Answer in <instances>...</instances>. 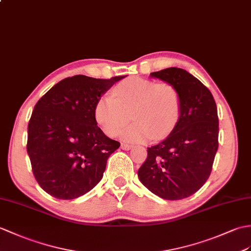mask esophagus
<instances>
[{
    "mask_svg": "<svg viewBox=\"0 0 251 251\" xmlns=\"http://www.w3.org/2000/svg\"><path fill=\"white\" fill-rule=\"evenodd\" d=\"M121 148H122V150L128 151V150H130V149L132 148V145H130V144H127V143H122V144H121Z\"/></svg>",
    "mask_w": 251,
    "mask_h": 251,
    "instance_id": "obj_1",
    "label": "esophagus"
}]
</instances>
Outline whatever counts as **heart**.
Wrapping results in <instances>:
<instances>
[{"instance_id":"obj_1","label":"heart","mask_w":251,"mask_h":251,"mask_svg":"<svg viewBox=\"0 0 251 251\" xmlns=\"http://www.w3.org/2000/svg\"><path fill=\"white\" fill-rule=\"evenodd\" d=\"M182 101L177 89L169 82H154L140 77H129L114 89V97L104 95L94 107L98 126L109 137H115L129 122L123 139L141 142L154 138L164 139L176 128Z\"/></svg>"}]
</instances>
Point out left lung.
<instances>
[{
    "mask_svg": "<svg viewBox=\"0 0 251 251\" xmlns=\"http://www.w3.org/2000/svg\"><path fill=\"white\" fill-rule=\"evenodd\" d=\"M151 75L176 87L182 110L170 135L148 148L138 176L156 196L180 200L199 190L212 172L218 150L216 102L207 87L182 68H166Z\"/></svg>",
    "mask_w": 251,
    "mask_h": 251,
    "instance_id": "1",
    "label": "left lung"
}]
</instances>
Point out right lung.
<instances>
[{
    "mask_svg": "<svg viewBox=\"0 0 251 251\" xmlns=\"http://www.w3.org/2000/svg\"><path fill=\"white\" fill-rule=\"evenodd\" d=\"M123 78L75 75L52 86L35 104L26 151L34 176L47 194L72 200L100 182L109 156L121 144L97 126L94 107Z\"/></svg>",
    "mask_w": 251,
    "mask_h": 251,
    "instance_id": "obj_1",
    "label": "right lung"
}]
</instances>
